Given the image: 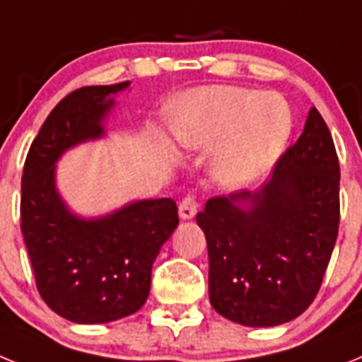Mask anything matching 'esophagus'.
I'll use <instances>...</instances> for the list:
<instances>
[{
	"mask_svg": "<svg viewBox=\"0 0 362 362\" xmlns=\"http://www.w3.org/2000/svg\"><path fill=\"white\" fill-rule=\"evenodd\" d=\"M197 214V201L194 196H187L179 203V216L181 219H192Z\"/></svg>",
	"mask_w": 362,
	"mask_h": 362,
	"instance_id": "1",
	"label": "esophagus"
}]
</instances>
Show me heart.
Instances as JSON below:
<instances>
[{
  "label": "heart",
  "mask_w": 362,
  "mask_h": 362,
  "mask_svg": "<svg viewBox=\"0 0 362 362\" xmlns=\"http://www.w3.org/2000/svg\"><path fill=\"white\" fill-rule=\"evenodd\" d=\"M175 139L190 152H210L212 174L238 188L279 161L293 132V116L281 95L245 86H206L187 92L172 108Z\"/></svg>",
  "instance_id": "1"
}]
</instances>
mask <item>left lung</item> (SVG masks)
I'll use <instances>...</instances> for the list:
<instances>
[{"label": "left lung", "mask_w": 362, "mask_h": 362, "mask_svg": "<svg viewBox=\"0 0 362 362\" xmlns=\"http://www.w3.org/2000/svg\"><path fill=\"white\" fill-rule=\"evenodd\" d=\"M339 179L334 139L312 108L268 183L206 201L197 225L217 313L245 326H277L312 305L337 239Z\"/></svg>", "instance_id": "obj_1"}]
</instances>
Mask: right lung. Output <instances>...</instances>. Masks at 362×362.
<instances>
[{
    "label": "right lung",
    "mask_w": 362,
    "mask_h": 362,
    "mask_svg": "<svg viewBox=\"0 0 362 362\" xmlns=\"http://www.w3.org/2000/svg\"><path fill=\"white\" fill-rule=\"evenodd\" d=\"M117 85L83 86L59 101L32 141L21 177V233L41 299L79 325L127 317L145 305L152 264L179 225L170 197L146 199L99 219L72 216L56 190V161L103 136Z\"/></svg>",
    "instance_id": "right-lung-1"
}]
</instances>
